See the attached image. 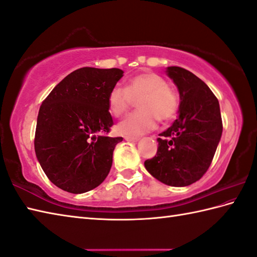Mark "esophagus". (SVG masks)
<instances>
[{"instance_id":"1","label":"esophagus","mask_w":257,"mask_h":257,"mask_svg":"<svg viewBox=\"0 0 257 257\" xmlns=\"http://www.w3.org/2000/svg\"><path fill=\"white\" fill-rule=\"evenodd\" d=\"M125 142H130V143H137L138 142V138H135V137H124Z\"/></svg>"}]
</instances>
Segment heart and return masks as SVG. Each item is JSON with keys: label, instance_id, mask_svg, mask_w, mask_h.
Returning a JSON list of instances; mask_svg holds the SVG:
<instances>
[{"label": "heart", "instance_id": "b5f03b06", "mask_svg": "<svg viewBox=\"0 0 257 257\" xmlns=\"http://www.w3.org/2000/svg\"><path fill=\"white\" fill-rule=\"evenodd\" d=\"M137 102L140 111L124 118L117 125V132L123 136H140L156 128V119L160 122L172 120L178 110V97L168 88L160 75L143 72L127 80L125 88L115 85L108 95L109 110L114 117H121Z\"/></svg>", "mask_w": 257, "mask_h": 257}]
</instances>
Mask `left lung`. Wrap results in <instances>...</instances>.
<instances>
[{
	"label": "left lung",
	"mask_w": 257,
	"mask_h": 257,
	"mask_svg": "<svg viewBox=\"0 0 257 257\" xmlns=\"http://www.w3.org/2000/svg\"><path fill=\"white\" fill-rule=\"evenodd\" d=\"M166 72L179 91V115L159 134L157 154L145 167L159 182L185 187L202 178L212 164L223 133L222 115L217 98L194 73L179 67Z\"/></svg>",
	"instance_id": "obj_1"
}]
</instances>
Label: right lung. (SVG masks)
I'll list each match as a JSON object with an SVG mask.
<instances>
[{
	"mask_svg": "<svg viewBox=\"0 0 257 257\" xmlns=\"http://www.w3.org/2000/svg\"><path fill=\"white\" fill-rule=\"evenodd\" d=\"M123 71L81 68L55 85L39 110L35 155L47 177L72 194L101 184L121 137H108L113 124L108 95Z\"/></svg>",
	"mask_w": 257,
	"mask_h": 257,
	"instance_id": "right-lung-1",
	"label": "right lung"
}]
</instances>
